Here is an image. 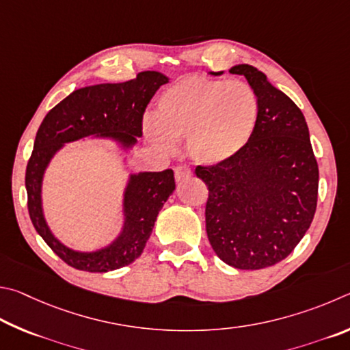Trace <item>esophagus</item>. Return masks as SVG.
<instances>
[{
	"label": "esophagus",
	"mask_w": 350,
	"mask_h": 350,
	"mask_svg": "<svg viewBox=\"0 0 350 350\" xmlns=\"http://www.w3.org/2000/svg\"><path fill=\"white\" fill-rule=\"evenodd\" d=\"M192 172L187 165H176L175 167V180L176 181H185L187 178H191Z\"/></svg>",
	"instance_id": "1"
}]
</instances>
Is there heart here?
<instances>
[{"mask_svg":"<svg viewBox=\"0 0 350 350\" xmlns=\"http://www.w3.org/2000/svg\"><path fill=\"white\" fill-rule=\"evenodd\" d=\"M258 100L243 81L187 77L159 95L155 120H146V133L169 149L186 138L191 157L201 164H221L234 158L254 133Z\"/></svg>","mask_w":350,"mask_h":350,"instance_id":"heart-1","label":"heart"}]
</instances>
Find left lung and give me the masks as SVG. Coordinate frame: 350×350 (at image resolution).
<instances>
[{"label":"left lung","mask_w":350,"mask_h":350,"mask_svg":"<svg viewBox=\"0 0 350 350\" xmlns=\"http://www.w3.org/2000/svg\"><path fill=\"white\" fill-rule=\"evenodd\" d=\"M229 72L246 77L252 88L256 126L234 158L200 164L195 174L209 189L206 232L212 249L226 265L256 271L283 261L308 232L317 209L318 164L297 104L252 66Z\"/></svg>","instance_id":"obj_1"}]
</instances>
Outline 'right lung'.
<instances>
[{
  "label": "right lung",
  "instance_id": "1",
  "mask_svg": "<svg viewBox=\"0 0 350 350\" xmlns=\"http://www.w3.org/2000/svg\"><path fill=\"white\" fill-rule=\"evenodd\" d=\"M167 83L163 73L141 72L131 81L83 88L58 103L42 120L36 132L26 169L27 209L33 228L66 265L85 272H109L129 266L143 252L158 212L175 189L174 170L144 172L129 183L122 234L109 247L81 254L63 246L44 221L41 211V180L47 163L64 143L88 135L120 139L131 146L143 135V116L155 92Z\"/></svg>",
  "mask_w": 350,
  "mask_h": 350
}]
</instances>
